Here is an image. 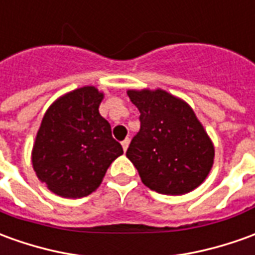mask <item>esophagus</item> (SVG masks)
Here are the masks:
<instances>
[{"instance_id":"1","label":"esophagus","mask_w":255,"mask_h":255,"mask_svg":"<svg viewBox=\"0 0 255 255\" xmlns=\"http://www.w3.org/2000/svg\"><path fill=\"white\" fill-rule=\"evenodd\" d=\"M128 145H129V139H128V138H126V139L122 142V146H123V149H124V152H126V150L128 149Z\"/></svg>"}]
</instances>
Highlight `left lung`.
Wrapping results in <instances>:
<instances>
[{
    "label": "left lung",
    "mask_w": 255,
    "mask_h": 255,
    "mask_svg": "<svg viewBox=\"0 0 255 255\" xmlns=\"http://www.w3.org/2000/svg\"><path fill=\"white\" fill-rule=\"evenodd\" d=\"M139 110V132L127 157L142 182L161 195H185L206 179L214 146L188 103L163 90L128 91Z\"/></svg>",
    "instance_id": "1"
}]
</instances>
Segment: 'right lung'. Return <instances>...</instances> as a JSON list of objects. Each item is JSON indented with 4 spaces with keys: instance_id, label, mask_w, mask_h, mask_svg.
Masks as SVG:
<instances>
[{
    "instance_id": "right-lung-1",
    "label": "right lung",
    "mask_w": 255,
    "mask_h": 255,
    "mask_svg": "<svg viewBox=\"0 0 255 255\" xmlns=\"http://www.w3.org/2000/svg\"><path fill=\"white\" fill-rule=\"evenodd\" d=\"M103 94L83 87L59 98L42 119L33 147V168L48 189L78 199L102 182L123 147L99 115Z\"/></svg>"
}]
</instances>
